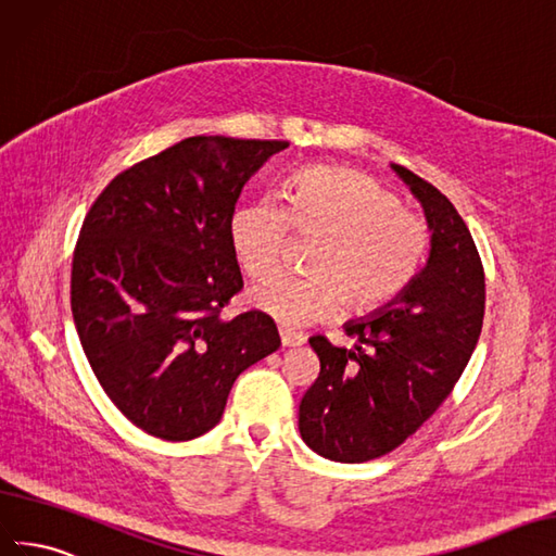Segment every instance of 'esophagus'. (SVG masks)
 Wrapping results in <instances>:
<instances>
[{"label": "esophagus", "mask_w": 556, "mask_h": 556, "mask_svg": "<svg viewBox=\"0 0 556 556\" xmlns=\"http://www.w3.org/2000/svg\"><path fill=\"white\" fill-rule=\"evenodd\" d=\"M279 338H281V346H300V344H305L303 332H293L289 328H279Z\"/></svg>", "instance_id": "esophagus-1"}]
</instances>
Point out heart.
Returning a JSON list of instances; mask_svg holds the SVG:
<instances>
[{
    "label": "heart",
    "mask_w": 556,
    "mask_h": 556,
    "mask_svg": "<svg viewBox=\"0 0 556 556\" xmlns=\"http://www.w3.org/2000/svg\"><path fill=\"white\" fill-rule=\"evenodd\" d=\"M291 232L319 240L309 277L279 275L251 291V303L287 328L328 321L342 309L368 314L393 303L421 273L431 230L401 198L349 167L298 172L287 204L256 200L230 220L235 256L249 277L277 273Z\"/></svg>",
    "instance_id": "1"
}]
</instances>
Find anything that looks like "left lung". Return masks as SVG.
I'll use <instances>...</instances> for the list:
<instances>
[{"instance_id":"obj_1","label":"left lung","mask_w":556,"mask_h":556,"mask_svg":"<svg viewBox=\"0 0 556 556\" xmlns=\"http://www.w3.org/2000/svg\"><path fill=\"white\" fill-rule=\"evenodd\" d=\"M421 202L431 256L409 287L370 321L346 324L354 349L314 336L321 370L300 401L307 447L340 464L379 458L417 433L466 370L484 319V267L468 226L440 190L403 165Z\"/></svg>"}]
</instances>
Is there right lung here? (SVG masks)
Segmentation results:
<instances>
[{
    "label": "right lung",
    "mask_w": 556,
    "mask_h": 556,
    "mask_svg": "<svg viewBox=\"0 0 556 556\" xmlns=\"http://www.w3.org/2000/svg\"><path fill=\"white\" fill-rule=\"evenodd\" d=\"M277 139L188 137L125 172L88 210L72 258V314L100 387L141 431H212L228 393L281 344L273 316L224 319L242 291L235 202Z\"/></svg>",
    "instance_id": "obj_1"
}]
</instances>
